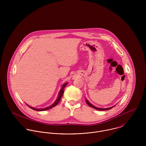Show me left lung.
Here are the masks:
<instances>
[{
  "mask_svg": "<svg viewBox=\"0 0 146 146\" xmlns=\"http://www.w3.org/2000/svg\"><path fill=\"white\" fill-rule=\"evenodd\" d=\"M86 104H88V106H89L90 107H92V108H94V109H96V110H99V111H105V110H110V109H111L112 108V107H110V108H98V107H95V106H93L92 104H90L87 100H86ZM114 106H113V107H114Z\"/></svg>",
  "mask_w": 146,
  "mask_h": 146,
  "instance_id": "obj_1",
  "label": "left lung"
}]
</instances>
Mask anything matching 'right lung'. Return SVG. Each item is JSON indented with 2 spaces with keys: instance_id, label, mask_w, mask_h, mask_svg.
I'll return each mask as SVG.
<instances>
[{
  "instance_id": "obj_1",
  "label": "right lung",
  "mask_w": 146,
  "mask_h": 146,
  "mask_svg": "<svg viewBox=\"0 0 146 146\" xmlns=\"http://www.w3.org/2000/svg\"><path fill=\"white\" fill-rule=\"evenodd\" d=\"M67 84H68L67 83H65L63 85V86H62V88H61V89L60 91V93H59V94H58V96L57 99L56 100V101H55V102H54L53 104H52L51 106H49V107H48L44 108H34V107H31V106H29V105H27V104H27V105L28 106V107H29L30 108H31V109H33V110H35V111H42L47 110H49V109H50V108H52V107L56 106L57 104H58L60 102V100H61V98H62V97L63 94V92H64V88H65V87H66V86L67 85Z\"/></svg>"
}]
</instances>
